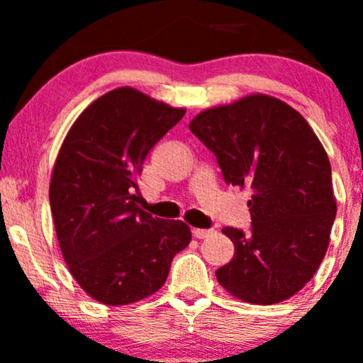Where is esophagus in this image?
Returning <instances> with one entry per match:
<instances>
[{"label":"esophagus","mask_w":363,"mask_h":363,"mask_svg":"<svg viewBox=\"0 0 363 363\" xmlns=\"http://www.w3.org/2000/svg\"><path fill=\"white\" fill-rule=\"evenodd\" d=\"M213 234V230H206V228H193V235L196 239H206Z\"/></svg>","instance_id":"1"}]
</instances>
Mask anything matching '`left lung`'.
<instances>
[{
	"instance_id": "obj_1",
	"label": "left lung",
	"mask_w": 363,
	"mask_h": 363,
	"mask_svg": "<svg viewBox=\"0 0 363 363\" xmlns=\"http://www.w3.org/2000/svg\"><path fill=\"white\" fill-rule=\"evenodd\" d=\"M189 129L215 153L227 184L251 191V234L223 228L235 252L216 280L247 303L294 297L323 262L336 216L323 143L301 112L264 94L201 111Z\"/></svg>"
}]
</instances>
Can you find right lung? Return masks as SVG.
Returning a JSON list of instances; mask_svg holds the SVG:
<instances>
[{
    "mask_svg": "<svg viewBox=\"0 0 363 363\" xmlns=\"http://www.w3.org/2000/svg\"><path fill=\"white\" fill-rule=\"evenodd\" d=\"M184 114L119 86L91 102L62 141L49 184L54 228L69 273L94 301L119 307L148 298L191 242L184 222L138 206L145 158Z\"/></svg>",
    "mask_w": 363,
    "mask_h": 363,
    "instance_id": "add662e5",
    "label": "right lung"
}]
</instances>
